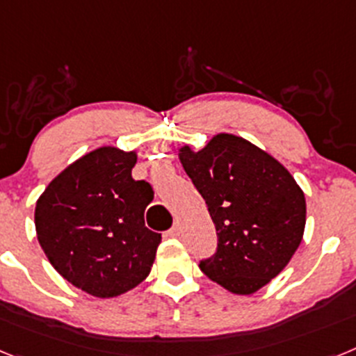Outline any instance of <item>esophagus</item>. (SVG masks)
Masks as SVG:
<instances>
[{"instance_id": "esophagus-1", "label": "esophagus", "mask_w": 356, "mask_h": 356, "mask_svg": "<svg viewBox=\"0 0 356 356\" xmlns=\"http://www.w3.org/2000/svg\"><path fill=\"white\" fill-rule=\"evenodd\" d=\"M168 235L169 237H176V235H180V225L172 226V228L168 232Z\"/></svg>"}]
</instances>
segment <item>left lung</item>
I'll list each match as a JSON object with an SVG mask.
<instances>
[{
    "mask_svg": "<svg viewBox=\"0 0 356 356\" xmlns=\"http://www.w3.org/2000/svg\"><path fill=\"white\" fill-rule=\"evenodd\" d=\"M180 160L217 229L216 253L201 271L235 294H253L292 259L305 229V196L291 172L235 135H216Z\"/></svg>",
    "mask_w": 356,
    "mask_h": 356,
    "instance_id": "left-lung-1",
    "label": "left lung"
}]
</instances>
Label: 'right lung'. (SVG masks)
I'll list each match as a JSON object with an SVG mask.
<instances>
[{"instance_id": "1", "label": "right lung", "mask_w": 356, "mask_h": 356, "mask_svg": "<svg viewBox=\"0 0 356 356\" xmlns=\"http://www.w3.org/2000/svg\"><path fill=\"white\" fill-rule=\"evenodd\" d=\"M135 162V153L99 147L64 169L37 201V238L48 260L96 298L137 287L162 241L144 225L155 193L131 178Z\"/></svg>"}]
</instances>
